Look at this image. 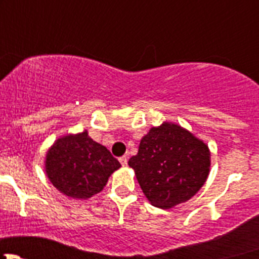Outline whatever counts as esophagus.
<instances>
[{
	"label": "esophagus",
	"mask_w": 259,
	"mask_h": 259,
	"mask_svg": "<svg viewBox=\"0 0 259 259\" xmlns=\"http://www.w3.org/2000/svg\"><path fill=\"white\" fill-rule=\"evenodd\" d=\"M119 160H120V163H121V165H126V164H127V158H126V156H120V158H119Z\"/></svg>",
	"instance_id": "1"
}]
</instances>
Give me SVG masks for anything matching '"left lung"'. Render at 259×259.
<instances>
[{"instance_id": "8db88e82", "label": "left lung", "mask_w": 259, "mask_h": 259, "mask_svg": "<svg viewBox=\"0 0 259 259\" xmlns=\"http://www.w3.org/2000/svg\"><path fill=\"white\" fill-rule=\"evenodd\" d=\"M145 197L161 209L189 200L209 174L207 144L171 122L151 127L129 159Z\"/></svg>"}]
</instances>
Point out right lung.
I'll return each mask as SVG.
<instances>
[{
    "instance_id": "1",
    "label": "right lung",
    "mask_w": 259,
    "mask_h": 259,
    "mask_svg": "<svg viewBox=\"0 0 259 259\" xmlns=\"http://www.w3.org/2000/svg\"><path fill=\"white\" fill-rule=\"evenodd\" d=\"M46 174L62 194L88 199L103 190L120 163L88 132L66 135L55 142L46 155Z\"/></svg>"
}]
</instances>
